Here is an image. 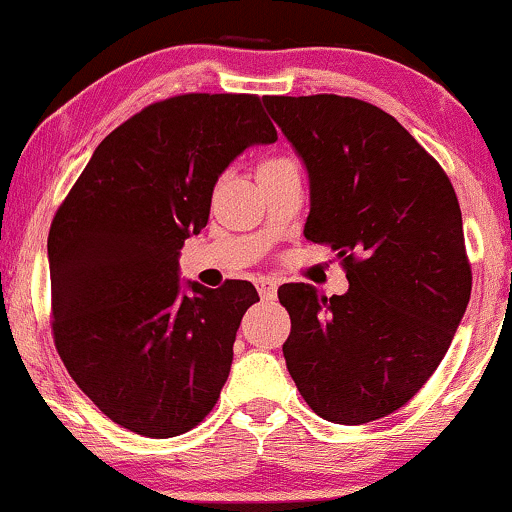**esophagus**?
<instances>
[{"instance_id": "esophagus-1", "label": "esophagus", "mask_w": 512, "mask_h": 512, "mask_svg": "<svg viewBox=\"0 0 512 512\" xmlns=\"http://www.w3.org/2000/svg\"><path fill=\"white\" fill-rule=\"evenodd\" d=\"M255 286H257V291H260V298L262 300H274L276 298V291H279V286H276V281H272V279H257L255 281Z\"/></svg>"}]
</instances>
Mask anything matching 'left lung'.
Segmentation results:
<instances>
[{"mask_svg":"<svg viewBox=\"0 0 512 512\" xmlns=\"http://www.w3.org/2000/svg\"><path fill=\"white\" fill-rule=\"evenodd\" d=\"M310 174L305 238L338 250L343 295L279 288L286 367L324 420L365 424L403 408L451 346L472 291L463 214L441 164L374 104L264 97Z\"/></svg>","mask_w":512,"mask_h":512,"instance_id":"left-lung-1","label":"left lung"}]
</instances>
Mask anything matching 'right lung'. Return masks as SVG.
Wrapping results in <instances>:
<instances>
[{"instance_id": "add662e5", "label": "right lung", "mask_w": 512, "mask_h": 512, "mask_svg": "<svg viewBox=\"0 0 512 512\" xmlns=\"http://www.w3.org/2000/svg\"><path fill=\"white\" fill-rule=\"evenodd\" d=\"M257 95L188 92L114 128L49 226L52 336L78 389L123 429L197 427L229 379L250 281L178 283V250L207 226L221 171L274 143Z\"/></svg>"}]
</instances>
